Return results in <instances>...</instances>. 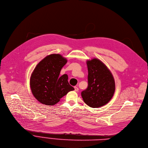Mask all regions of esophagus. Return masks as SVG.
<instances>
[{"instance_id":"34e87169","label":"esophagus","mask_w":148,"mask_h":148,"mask_svg":"<svg viewBox=\"0 0 148 148\" xmlns=\"http://www.w3.org/2000/svg\"><path fill=\"white\" fill-rule=\"evenodd\" d=\"M74 90H75V91H78L79 89H78V88L77 87H74Z\"/></svg>"}]
</instances>
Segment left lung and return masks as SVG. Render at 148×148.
<instances>
[{
  "label": "left lung",
  "mask_w": 148,
  "mask_h": 148,
  "mask_svg": "<svg viewBox=\"0 0 148 148\" xmlns=\"http://www.w3.org/2000/svg\"><path fill=\"white\" fill-rule=\"evenodd\" d=\"M88 87L82 92L84 103L93 108L101 107L112 98L115 91L114 79L110 70L99 60L87 61Z\"/></svg>",
  "instance_id": "left-lung-1"
}]
</instances>
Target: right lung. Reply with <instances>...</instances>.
Segmentation results:
<instances>
[{
	"label": "right lung",
	"instance_id": "add662e5",
	"mask_svg": "<svg viewBox=\"0 0 148 148\" xmlns=\"http://www.w3.org/2000/svg\"><path fill=\"white\" fill-rule=\"evenodd\" d=\"M67 60L60 54H51L40 61L30 79L34 96L42 104L52 106L74 88L68 82V75L59 76Z\"/></svg>",
	"mask_w": 148,
	"mask_h": 148
}]
</instances>
